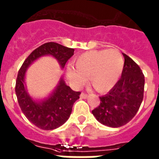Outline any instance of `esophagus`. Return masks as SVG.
Masks as SVG:
<instances>
[{
  "label": "esophagus",
  "instance_id": "34e87169",
  "mask_svg": "<svg viewBox=\"0 0 159 159\" xmlns=\"http://www.w3.org/2000/svg\"><path fill=\"white\" fill-rule=\"evenodd\" d=\"M80 97H81V98L85 99L88 98V94H86V93H81V95H80Z\"/></svg>",
  "mask_w": 159,
  "mask_h": 159
}]
</instances>
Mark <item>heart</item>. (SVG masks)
Returning <instances> with one entry per match:
<instances>
[{"instance_id":"obj_1","label":"heart","mask_w":159,"mask_h":159,"mask_svg":"<svg viewBox=\"0 0 159 159\" xmlns=\"http://www.w3.org/2000/svg\"><path fill=\"white\" fill-rule=\"evenodd\" d=\"M75 67L67 68L69 81L75 88L84 85L89 77L93 88L99 93H106L114 87L123 73L124 60L119 51L94 50L76 57Z\"/></svg>"}]
</instances>
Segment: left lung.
Instances as JSON below:
<instances>
[{"label":"left lung","instance_id":"obj_1","mask_svg":"<svg viewBox=\"0 0 159 159\" xmlns=\"http://www.w3.org/2000/svg\"><path fill=\"white\" fill-rule=\"evenodd\" d=\"M123 55L121 78L108 93L100 97V105L92 111L99 123L111 128L122 127L133 119L143 99V73L132 58Z\"/></svg>","mask_w":159,"mask_h":159}]
</instances>
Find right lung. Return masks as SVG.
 <instances>
[{"instance_id": "right-lung-1", "label": "right lung", "mask_w": 159, "mask_h": 159, "mask_svg": "<svg viewBox=\"0 0 159 159\" xmlns=\"http://www.w3.org/2000/svg\"><path fill=\"white\" fill-rule=\"evenodd\" d=\"M74 54V49L56 42H47L40 46L27 57L18 71L16 82V94L18 103L26 118L37 128L52 130L66 123L71 113L72 106L79 98L80 92H75L61 77L59 83L47 98L35 101L29 95L25 84L26 69L36 59L43 56L56 58L61 68Z\"/></svg>"}]
</instances>
